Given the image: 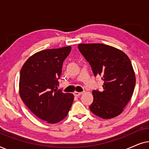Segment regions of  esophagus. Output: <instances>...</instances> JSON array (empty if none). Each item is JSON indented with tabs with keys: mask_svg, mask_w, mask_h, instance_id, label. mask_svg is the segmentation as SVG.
Returning <instances> with one entry per match:
<instances>
[{
	"mask_svg": "<svg viewBox=\"0 0 149 149\" xmlns=\"http://www.w3.org/2000/svg\"><path fill=\"white\" fill-rule=\"evenodd\" d=\"M82 92H78V91H74V96H77V97H78V96H79V95H81V94H82Z\"/></svg>",
	"mask_w": 149,
	"mask_h": 149,
	"instance_id": "1",
	"label": "esophagus"
}]
</instances>
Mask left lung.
Returning <instances> with one entry per match:
<instances>
[{
	"label": "left lung",
	"instance_id": "obj_1",
	"mask_svg": "<svg viewBox=\"0 0 149 149\" xmlns=\"http://www.w3.org/2000/svg\"><path fill=\"white\" fill-rule=\"evenodd\" d=\"M79 52L92 69L95 77L100 76L103 90L92 91L93 101L89 109L104 119L120 115L133 94L136 77L127 55L104 44H79Z\"/></svg>",
	"mask_w": 149,
	"mask_h": 149
}]
</instances>
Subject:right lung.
Here are the masks:
<instances>
[{"mask_svg": "<svg viewBox=\"0 0 149 149\" xmlns=\"http://www.w3.org/2000/svg\"><path fill=\"white\" fill-rule=\"evenodd\" d=\"M70 51V46L40 51L28 58L20 71V97L36 117L49 123L64 119L72 104V93L57 89Z\"/></svg>", "mask_w": 149, "mask_h": 149, "instance_id": "right-lung-1", "label": "right lung"}]
</instances>
